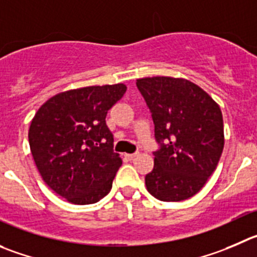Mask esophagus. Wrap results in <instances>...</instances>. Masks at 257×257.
Returning a JSON list of instances; mask_svg holds the SVG:
<instances>
[{
  "mask_svg": "<svg viewBox=\"0 0 257 257\" xmlns=\"http://www.w3.org/2000/svg\"><path fill=\"white\" fill-rule=\"evenodd\" d=\"M139 155V153H134V154H126V158H128L130 160H133V159H135L136 156Z\"/></svg>",
  "mask_w": 257,
  "mask_h": 257,
  "instance_id": "obj_1",
  "label": "esophagus"
}]
</instances>
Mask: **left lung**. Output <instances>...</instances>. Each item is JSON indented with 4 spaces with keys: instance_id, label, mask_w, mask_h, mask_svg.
<instances>
[{
    "instance_id": "left-lung-1",
    "label": "left lung",
    "mask_w": 257,
    "mask_h": 257,
    "mask_svg": "<svg viewBox=\"0 0 257 257\" xmlns=\"http://www.w3.org/2000/svg\"><path fill=\"white\" fill-rule=\"evenodd\" d=\"M136 85L160 144L154 169L145 177L146 189L163 202L188 199L204 187L223 151L221 108L206 90L184 78H141Z\"/></svg>"
}]
</instances>
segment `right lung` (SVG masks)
Returning a JSON list of instances; mask_svg holds the SVG:
<instances>
[{
    "mask_svg": "<svg viewBox=\"0 0 257 257\" xmlns=\"http://www.w3.org/2000/svg\"><path fill=\"white\" fill-rule=\"evenodd\" d=\"M126 89L118 83L65 90L49 98L31 121L29 144L36 168L69 203H96L111 190L122 159L113 153L106 116Z\"/></svg>",
    "mask_w": 257,
    "mask_h": 257,
    "instance_id": "obj_1",
    "label": "right lung"
}]
</instances>
